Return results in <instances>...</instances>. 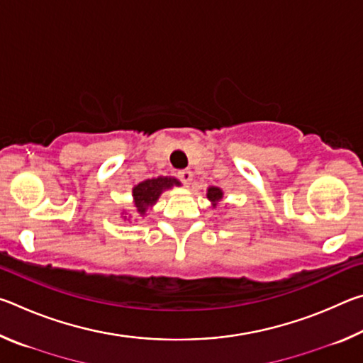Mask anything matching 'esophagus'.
Listing matches in <instances>:
<instances>
[{
	"mask_svg": "<svg viewBox=\"0 0 363 363\" xmlns=\"http://www.w3.org/2000/svg\"><path fill=\"white\" fill-rule=\"evenodd\" d=\"M177 177H179L184 186H189L190 181H192V173H190L189 169H182V171H179V173H177Z\"/></svg>",
	"mask_w": 363,
	"mask_h": 363,
	"instance_id": "esophagus-1",
	"label": "esophagus"
}]
</instances>
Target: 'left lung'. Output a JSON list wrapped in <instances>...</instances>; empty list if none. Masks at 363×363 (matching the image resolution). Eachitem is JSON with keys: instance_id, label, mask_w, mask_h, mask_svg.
<instances>
[{"instance_id": "obj_1", "label": "left lung", "mask_w": 363, "mask_h": 363, "mask_svg": "<svg viewBox=\"0 0 363 363\" xmlns=\"http://www.w3.org/2000/svg\"><path fill=\"white\" fill-rule=\"evenodd\" d=\"M206 199L211 201V208H213V210H216V208H219L220 201L224 200L223 189L216 187V186H210V187L206 189Z\"/></svg>"}]
</instances>
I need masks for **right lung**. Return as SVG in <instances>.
<instances>
[{
  "label": "right lung",
  "instance_id": "obj_1",
  "mask_svg": "<svg viewBox=\"0 0 363 363\" xmlns=\"http://www.w3.org/2000/svg\"><path fill=\"white\" fill-rule=\"evenodd\" d=\"M174 186L179 187L181 181L176 179L173 176H158L136 184V186L133 187V214H128L126 210H123L121 218L125 220H133V218L134 220H138L139 218H145L147 213H149L153 205L158 201L160 195L167 192L169 189H173ZM136 216H138V218H135Z\"/></svg>",
  "mask_w": 363,
  "mask_h": 363
}]
</instances>
